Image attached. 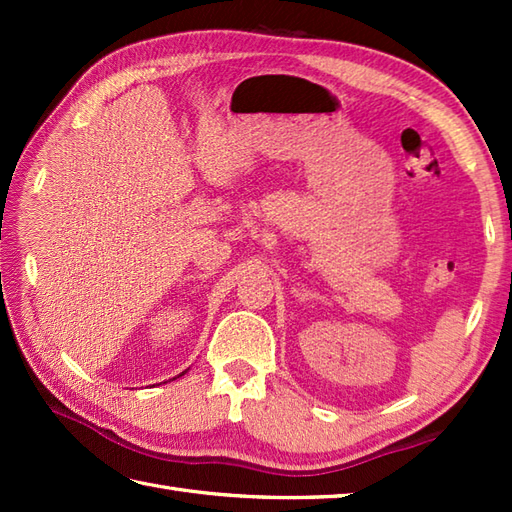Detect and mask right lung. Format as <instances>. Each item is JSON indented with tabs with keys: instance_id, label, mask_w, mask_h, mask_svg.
I'll return each instance as SVG.
<instances>
[{
	"instance_id": "obj_1",
	"label": "right lung",
	"mask_w": 512,
	"mask_h": 512,
	"mask_svg": "<svg viewBox=\"0 0 512 512\" xmlns=\"http://www.w3.org/2000/svg\"><path fill=\"white\" fill-rule=\"evenodd\" d=\"M182 374H184V372H182ZM182 374H180V376H182Z\"/></svg>"
}]
</instances>
